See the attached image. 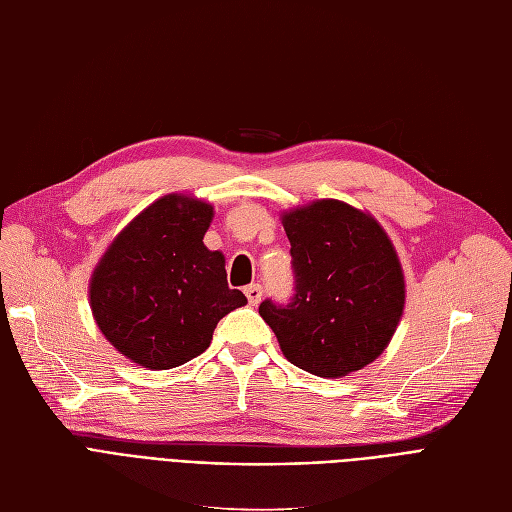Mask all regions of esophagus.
<instances>
[{
	"mask_svg": "<svg viewBox=\"0 0 512 512\" xmlns=\"http://www.w3.org/2000/svg\"><path fill=\"white\" fill-rule=\"evenodd\" d=\"M244 293H246V298H249V304H251V306H257V304L261 302L263 289H261V285H249V287L244 289Z\"/></svg>",
	"mask_w": 512,
	"mask_h": 512,
	"instance_id": "obj_1",
	"label": "esophagus"
}]
</instances>
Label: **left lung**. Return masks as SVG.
I'll list each match as a JSON object with an SVG mask.
<instances>
[{
    "mask_svg": "<svg viewBox=\"0 0 512 512\" xmlns=\"http://www.w3.org/2000/svg\"><path fill=\"white\" fill-rule=\"evenodd\" d=\"M293 295L259 304L293 366L344 376L385 351L404 310V276L383 227L336 200L283 217Z\"/></svg>",
    "mask_w": 512,
    "mask_h": 512,
    "instance_id": "obj_1",
    "label": "left lung"
}]
</instances>
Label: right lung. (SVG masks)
Instances as JSON below:
<instances>
[{"mask_svg": "<svg viewBox=\"0 0 512 512\" xmlns=\"http://www.w3.org/2000/svg\"><path fill=\"white\" fill-rule=\"evenodd\" d=\"M210 221V204L161 197L123 229L93 272L97 325L144 368L187 364L208 349L227 312L246 304L227 285L223 255L202 242Z\"/></svg>", "mask_w": 512, "mask_h": 512, "instance_id": "1", "label": "right lung"}]
</instances>
